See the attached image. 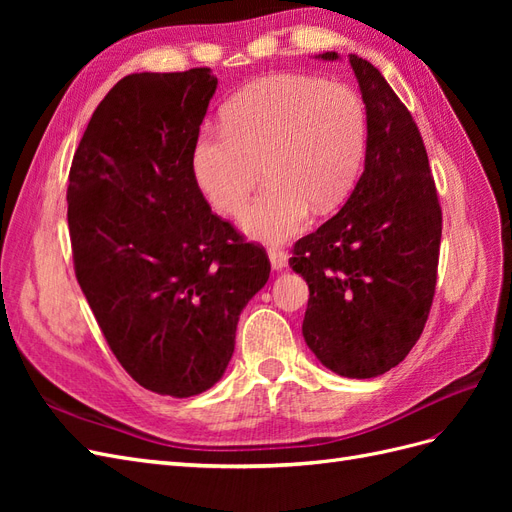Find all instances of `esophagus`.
<instances>
[{
  "label": "esophagus",
  "mask_w": 512,
  "mask_h": 512,
  "mask_svg": "<svg viewBox=\"0 0 512 512\" xmlns=\"http://www.w3.org/2000/svg\"><path fill=\"white\" fill-rule=\"evenodd\" d=\"M267 254H269V260L275 271H282L288 267V254L282 250V247L277 245H269L267 247Z\"/></svg>",
  "instance_id": "obj_1"
}]
</instances>
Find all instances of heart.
Listing matches in <instances>:
<instances>
[{
    "mask_svg": "<svg viewBox=\"0 0 512 512\" xmlns=\"http://www.w3.org/2000/svg\"><path fill=\"white\" fill-rule=\"evenodd\" d=\"M365 111L344 83L271 74L243 87L222 111V130H203L192 149L200 192L224 215L239 213L258 181L267 188L241 215L247 235L286 241L305 230L312 207L331 211L359 175Z\"/></svg>",
    "mask_w": 512,
    "mask_h": 512,
    "instance_id": "obj_1",
    "label": "heart"
}]
</instances>
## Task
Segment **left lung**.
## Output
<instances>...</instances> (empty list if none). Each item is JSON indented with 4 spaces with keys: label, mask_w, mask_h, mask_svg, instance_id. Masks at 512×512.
<instances>
[{
    "label": "left lung",
    "mask_w": 512,
    "mask_h": 512,
    "mask_svg": "<svg viewBox=\"0 0 512 512\" xmlns=\"http://www.w3.org/2000/svg\"><path fill=\"white\" fill-rule=\"evenodd\" d=\"M350 66L367 111L363 175L331 220L294 243L290 267L309 286V350L339 376L376 378L404 361L425 329L442 209L406 104L367 59L350 55Z\"/></svg>",
    "instance_id": "left-lung-1"
}]
</instances>
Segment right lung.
Returning <instances> with one entry per match:
<instances>
[{
	"label": "right lung",
	"mask_w": 512,
	"mask_h": 512,
	"mask_svg": "<svg viewBox=\"0 0 512 512\" xmlns=\"http://www.w3.org/2000/svg\"><path fill=\"white\" fill-rule=\"evenodd\" d=\"M215 87L209 68L123 76L68 177L76 280L121 367L170 397L224 376L241 309L271 273L265 247L211 211L192 173Z\"/></svg>",
	"instance_id": "right-lung-1"
}]
</instances>
